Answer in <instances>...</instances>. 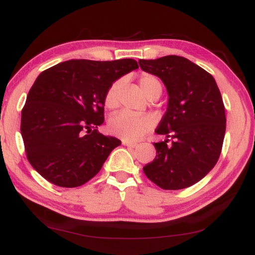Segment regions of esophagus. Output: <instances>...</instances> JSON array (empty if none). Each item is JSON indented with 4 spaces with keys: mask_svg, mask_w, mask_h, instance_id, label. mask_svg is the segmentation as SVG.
I'll return each instance as SVG.
<instances>
[{
    "mask_svg": "<svg viewBox=\"0 0 255 255\" xmlns=\"http://www.w3.org/2000/svg\"><path fill=\"white\" fill-rule=\"evenodd\" d=\"M123 145L128 146V147H135V146H137L135 142H131V141H127V140H123Z\"/></svg>",
    "mask_w": 255,
    "mask_h": 255,
    "instance_id": "obj_1",
    "label": "esophagus"
}]
</instances>
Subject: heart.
I'll return each instance as SVG.
<instances>
[{"mask_svg":"<svg viewBox=\"0 0 255 255\" xmlns=\"http://www.w3.org/2000/svg\"><path fill=\"white\" fill-rule=\"evenodd\" d=\"M139 87L146 96L159 92L161 94V83L159 79L152 74H142L139 78ZM121 88V82L115 81L108 88L104 95V106L108 109H115L118 106V92ZM154 125V118L146 114H132L128 111H122L111 117L109 121V131L111 134L127 141H134L140 139L147 133Z\"/></svg>","mask_w":255,"mask_h":255,"instance_id":"heart-1","label":"heart"}]
</instances>
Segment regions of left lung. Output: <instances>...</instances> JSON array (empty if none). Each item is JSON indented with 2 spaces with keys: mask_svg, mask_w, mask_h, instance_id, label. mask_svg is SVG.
<instances>
[{
  "mask_svg": "<svg viewBox=\"0 0 255 255\" xmlns=\"http://www.w3.org/2000/svg\"><path fill=\"white\" fill-rule=\"evenodd\" d=\"M142 71L161 79L168 107L155 133V159L145 175L166 190L183 189L203 179L217 163L224 140L225 108L210 73L179 55L139 60Z\"/></svg>",
  "mask_w": 255,
  "mask_h": 255,
  "instance_id": "1",
  "label": "left lung"
}]
</instances>
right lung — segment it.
Returning a JSON list of instances; mask_svg holds the SVG:
<instances>
[{"mask_svg":"<svg viewBox=\"0 0 255 255\" xmlns=\"http://www.w3.org/2000/svg\"><path fill=\"white\" fill-rule=\"evenodd\" d=\"M138 68L133 59L68 60L41 72L22 109L26 158L48 182L80 187L102 168L120 139L100 133L104 95L113 82Z\"/></svg>","mask_w":255,"mask_h":255,"instance_id":"1","label":"right lung"}]
</instances>
